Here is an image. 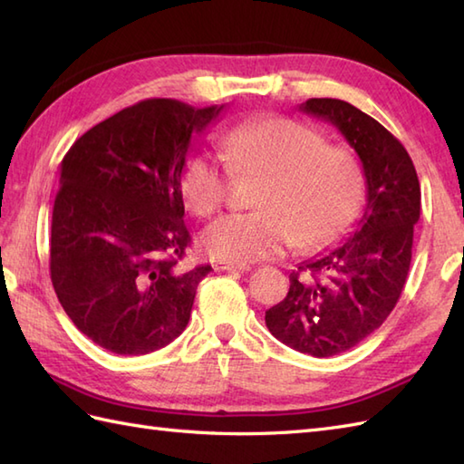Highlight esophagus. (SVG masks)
I'll return each mask as SVG.
<instances>
[{"instance_id":"34e87169","label":"esophagus","mask_w":464,"mask_h":464,"mask_svg":"<svg viewBox=\"0 0 464 464\" xmlns=\"http://www.w3.org/2000/svg\"><path fill=\"white\" fill-rule=\"evenodd\" d=\"M215 269H217V271H227V273H247L251 267H249V265L219 261V263H215Z\"/></svg>"}]
</instances>
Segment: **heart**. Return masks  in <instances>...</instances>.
<instances>
[{
	"label": "heart",
	"instance_id": "obj_1",
	"mask_svg": "<svg viewBox=\"0 0 464 464\" xmlns=\"http://www.w3.org/2000/svg\"><path fill=\"white\" fill-rule=\"evenodd\" d=\"M227 168L217 157L195 153L181 177L185 205L199 215L221 209L233 175L261 179L259 211L213 221L201 245L213 259L247 265L271 259L293 245L317 249L347 231L364 197L359 157L327 135L291 117H255L223 137Z\"/></svg>",
	"mask_w": 464,
	"mask_h": 464
}]
</instances>
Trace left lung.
<instances>
[{
    "instance_id": "1",
    "label": "left lung",
    "mask_w": 464,
    "mask_h": 464,
    "mask_svg": "<svg viewBox=\"0 0 464 464\" xmlns=\"http://www.w3.org/2000/svg\"><path fill=\"white\" fill-rule=\"evenodd\" d=\"M299 110L333 123L357 151L367 205L347 241L289 275L287 297L265 311V323L287 347L333 357L367 339L395 309L411 267L420 185L405 147L371 115L331 97Z\"/></svg>"
}]
</instances>
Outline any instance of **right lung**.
<instances>
[{"label": "right lung", "instance_id": "1", "mask_svg": "<svg viewBox=\"0 0 464 464\" xmlns=\"http://www.w3.org/2000/svg\"><path fill=\"white\" fill-rule=\"evenodd\" d=\"M221 110L145 100L92 127L63 157L49 271L67 317L107 351L147 354L189 323L211 265H181L191 243L181 175L191 137Z\"/></svg>", "mask_w": 464, "mask_h": 464}]
</instances>
